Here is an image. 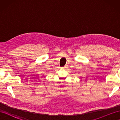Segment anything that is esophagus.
I'll return each instance as SVG.
<instances>
[{
  "mask_svg": "<svg viewBox=\"0 0 120 120\" xmlns=\"http://www.w3.org/2000/svg\"><path fill=\"white\" fill-rule=\"evenodd\" d=\"M67 67H68V65H67V64L65 65V66H64V68H67Z\"/></svg>",
  "mask_w": 120,
  "mask_h": 120,
  "instance_id": "1",
  "label": "esophagus"
}]
</instances>
